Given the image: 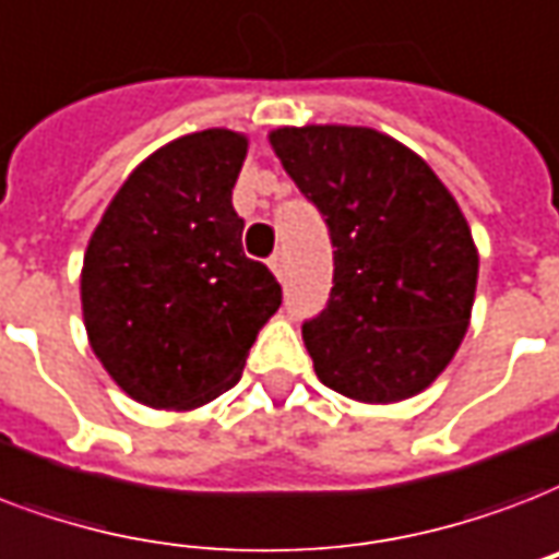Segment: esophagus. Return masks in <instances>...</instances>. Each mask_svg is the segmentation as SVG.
Instances as JSON below:
<instances>
[{
	"label": "esophagus",
	"mask_w": 559,
	"mask_h": 559,
	"mask_svg": "<svg viewBox=\"0 0 559 559\" xmlns=\"http://www.w3.org/2000/svg\"><path fill=\"white\" fill-rule=\"evenodd\" d=\"M270 270L275 272V278L278 281L287 278V254H284V251H275V254H272Z\"/></svg>",
	"instance_id": "34e87169"
}]
</instances>
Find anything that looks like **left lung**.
I'll return each mask as SVG.
<instances>
[{
  "mask_svg": "<svg viewBox=\"0 0 559 559\" xmlns=\"http://www.w3.org/2000/svg\"><path fill=\"white\" fill-rule=\"evenodd\" d=\"M270 146L334 242L328 308L301 328L317 378L360 404L428 390L457 355L478 287V246L457 199L374 128L281 126Z\"/></svg>",
  "mask_w": 559,
  "mask_h": 559,
  "instance_id": "8db88e82",
  "label": "left lung"
}]
</instances>
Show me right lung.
Returning a JSON list of instances; mask_svg holds the SVG:
<instances>
[{
    "label": "right lung",
    "instance_id": "1",
    "mask_svg": "<svg viewBox=\"0 0 559 559\" xmlns=\"http://www.w3.org/2000/svg\"><path fill=\"white\" fill-rule=\"evenodd\" d=\"M249 138L204 128L140 160L93 228L81 317L119 390L152 411H195L240 381L281 287L242 254L231 190Z\"/></svg>",
    "mask_w": 559,
    "mask_h": 559
}]
</instances>
